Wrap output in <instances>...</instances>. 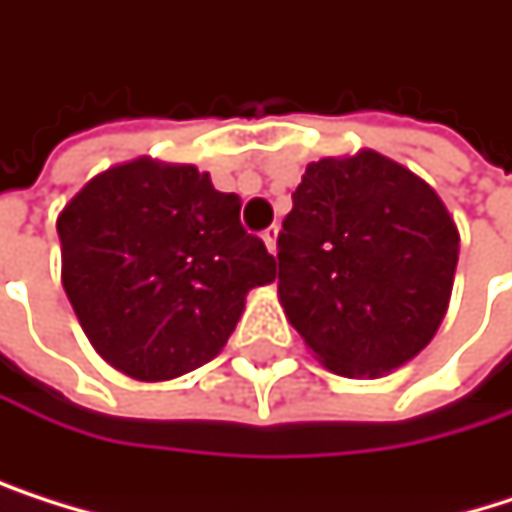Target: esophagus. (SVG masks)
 Segmentation results:
<instances>
[{
  "instance_id": "34e87169",
  "label": "esophagus",
  "mask_w": 512,
  "mask_h": 512,
  "mask_svg": "<svg viewBox=\"0 0 512 512\" xmlns=\"http://www.w3.org/2000/svg\"><path fill=\"white\" fill-rule=\"evenodd\" d=\"M277 235H280V226H268V229L262 232V241H265V247H268L271 256L277 253Z\"/></svg>"
}]
</instances>
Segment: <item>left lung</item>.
<instances>
[{"instance_id": "left-lung-1", "label": "left lung", "mask_w": 512, "mask_h": 512, "mask_svg": "<svg viewBox=\"0 0 512 512\" xmlns=\"http://www.w3.org/2000/svg\"><path fill=\"white\" fill-rule=\"evenodd\" d=\"M456 262L459 229L434 189L362 150L307 165L277 238V295L335 374L380 377L434 338Z\"/></svg>"}]
</instances>
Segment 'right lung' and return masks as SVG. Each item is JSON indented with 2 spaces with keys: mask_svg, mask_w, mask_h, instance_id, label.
<instances>
[{
  "mask_svg": "<svg viewBox=\"0 0 512 512\" xmlns=\"http://www.w3.org/2000/svg\"><path fill=\"white\" fill-rule=\"evenodd\" d=\"M62 286L96 353L135 380L211 362L253 286L277 277L241 199L196 165L135 159L96 174L56 220Z\"/></svg>",
  "mask_w": 512,
  "mask_h": 512,
  "instance_id": "add662e5",
  "label": "right lung"
}]
</instances>
